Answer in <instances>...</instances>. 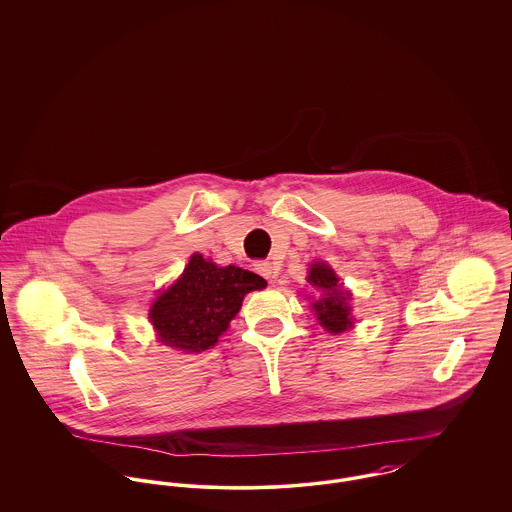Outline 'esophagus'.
<instances>
[{
	"label": "esophagus",
	"mask_w": 512,
	"mask_h": 512,
	"mask_svg": "<svg viewBox=\"0 0 512 512\" xmlns=\"http://www.w3.org/2000/svg\"><path fill=\"white\" fill-rule=\"evenodd\" d=\"M255 269H257V273L259 275H263L267 281H271L273 283V279H277V269L273 267V263H269V261H259L257 265H255Z\"/></svg>",
	"instance_id": "esophagus-1"
}]
</instances>
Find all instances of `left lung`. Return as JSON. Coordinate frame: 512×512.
Segmentation results:
<instances>
[{
  "instance_id": "8db88e82",
  "label": "left lung",
  "mask_w": 512,
  "mask_h": 512,
  "mask_svg": "<svg viewBox=\"0 0 512 512\" xmlns=\"http://www.w3.org/2000/svg\"><path fill=\"white\" fill-rule=\"evenodd\" d=\"M308 283L322 290V298L312 304V308L316 310L318 322L330 334H341L347 328H351L353 326V320L349 314L351 308L347 306L349 292L341 290L338 286L340 279L336 277V273L324 263H314L308 275Z\"/></svg>"
}]
</instances>
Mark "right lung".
Masks as SVG:
<instances>
[{
  "mask_svg": "<svg viewBox=\"0 0 512 512\" xmlns=\"http://www.w3.org/2000/svg\"><path fill=\"white\" fill-rule=\"evenodd\" d=\"M267 283L239 267H218L192 255L182 277L151 306V322L165 345L198 353L212 347L228 330L247 292Z\"/></svg>",
  "mask_w": 512,
  "mask_h": 512,
  "instance_id": "obj_1",
  "label": "right lung"
}]
</instances>
